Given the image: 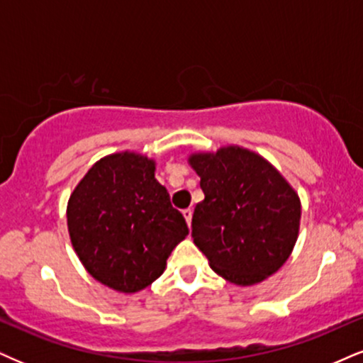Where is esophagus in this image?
<instances>
[{
    "instance_id": "34e87169",
    "label": "esophagus",
    "mask_w": 363,
    "mask_h": 363,
    "mask_svg": "<svg viewBox=\"0 0 363 363\" xmlns=\"http://www.w3.org/2000/svg\"><path fill=\"white\" fill-rule=\"evenodd\" d=\"M182 215H184V220L187 225H191V220H193V209L187 208V209H182Z\"/></svg>"
}]
</instances>
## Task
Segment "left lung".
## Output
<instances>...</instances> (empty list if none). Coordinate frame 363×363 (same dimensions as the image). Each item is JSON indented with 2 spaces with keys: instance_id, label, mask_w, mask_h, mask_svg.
Masks as SVG:
<instances>
[{
  "instance_id": "obj_1",
  "label": "left lung",
  "mask_w": 363,
  "mask_h": 363,
  "mask_svg": "<svg viewBox=\"0 0 363 363\" xmlns=\"http://www.w3.org/2000/svg\"><path fill=\"white\" fill-rule=\"evenodd\" d=\"M204 199L193 215L194 245L218 276L253 286L276 274L296 245L301 199L264 157L238 145L187 159Z\"/></svg>"
}]
</instances>
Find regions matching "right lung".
Masks as SVG:
<instances>
[{
  "instance_id": "1",
  "label": "right lung",
  "mask_w": 363,
  "mask_h": 363,
  "mask_svg": "<svg viewBox=\"0 0 363 363\" xmlns=\"http://www.w3.org/2000/svg\"><path fill=\"white\" fill-rule=\"evenodd\" d=\"M67 228L87 272L125 294L162 276L170 252L189 233L155 179V160L130 150L87 170L69 198Z\"/></svg>"
}]
</instances>
